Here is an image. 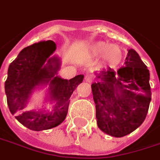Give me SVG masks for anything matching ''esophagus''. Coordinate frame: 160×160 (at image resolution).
<instances>
[{"instance_id": "34e87169", "label": "esophagus", "mask_w": 160, "mask_h": 160, "mask_svg": "<svg viewBox=\"0 0 160 160\" xmlns=\"http://www.w3.org/2000/svg\"><path fill=\"white\" fill-rule=\"evenodd\" d=\"M85 80H86L87 82H88V83H91L92 80H93V76H92V74L87 73V74L85 75Z\"/></svg>"}]
</instances>
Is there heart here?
Listing matches in <instances>:
<instances>
[{
  "label": "heart",
  "instance_id": "obj_1",
  "mask_svg": "<svg viewBox=\"0 0 160 160\" xmlns=\"http://www.w3.org/2000/svg\"><path fill=\"white\" fill-rule=\"evenodd\" d=\"M95 52L98 54L105 53V61L109 66L115 67L121 62L122 52L117 45H113L109 43L101 42L95 45Z\"/></svg>",
  "mask_w": 160,
  "mask_h": 160
}]
</instances>
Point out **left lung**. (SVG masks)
<instances>
[{"instance_id":"1","label":"left lung","mask_w":160,"mask_h":160,"mask_svg":"<svg viewBox=\"0 0 160 160\" xmlns=\"http://www.w3.org/2000/svg\"><path fill=\"white\" fill-rule=\"evenodd\" d=\"M97 77L91 88L98 128L114 137L131 133L145 120L151 100L147 66L130 49L117 72L108 68Z\"/></svg>"}]
</instances>
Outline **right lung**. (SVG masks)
<instances>
[{
	"label": "right lung",
	"instance_id": "right-lung-1",
	"mask_svg": "<svg viewBox=\"0 0 160 160\" xmlns=\"http://www.w3.org/2000/svg\"><path fill=\"white\" fill-rule=\"evenodd\" d=\"M55 49L52 40L35 43L25 47L9 66L5 81L9 109L18 121L33 131L53 128L64 121L70 98L84 78L77 75L68 80L54 76L59 70V60L49 56ZM43 83L50 85V100L56 103L54 109L50 113L26 111L24 107L32 89Z\"/></svg>",
	"mask_w": 160,
	"mask_h": 160
}]
</instances>
